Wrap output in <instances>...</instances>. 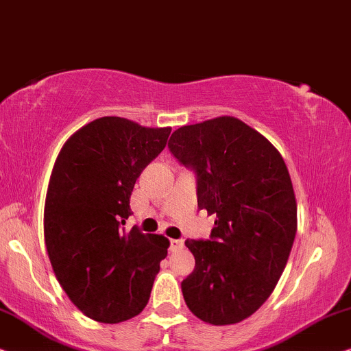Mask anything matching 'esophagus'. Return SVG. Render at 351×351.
<instances>
[{"label": "esophagus", "mask_w": 351, "mask_h": 351, "mask_svg": "<svg viewBox=\"0 0 351 351\" xmlns=\"http://www.w3.org/2000/svg\"><path fill=\"white\" fill-rule=\"evenodd\" d=\"M183 245H184L183 239H171V241H170V249H171V250H180V249H183Z\"/></svg>", "instance_id": "1"}]
</instances>
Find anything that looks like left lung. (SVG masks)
<instances>
[{"instance_id":"left-lung-1","label":"left lung","mask_w":351,"mask_h":351,"mask_svg":"<svg viewBox=\"0 0 351 351\" xmlns=\"http://www.w3.org/2000/svg\"><path fill=\"white\" fill-rule=\"evenodd\" d=\"M173 156L197 173V204L215 213L210 241L184 242L195 268L181 282L186 305L213 326L254 315L274 291L297 232V200L276 147L223 115L171 134Z\"/></svg>"}]
</instances>
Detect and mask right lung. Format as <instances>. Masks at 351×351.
Instances as JSON below:
<instances>
[{
	"instance_id": "obj_1",
	"label": "right lung",
	"mask_w": 351,
	"mask_h": 351,
	"mask_svg": "<svg viewBox=\"0 0 351 351\" xmlns=\"http://www.w3.org/2000/svg\"><path fill=\"white\" fill-rule=\"evenodd\" d=\"M171 128L101 117L60 149L45 202V244L56 278L91 319L117 324L147 305L170 241L125 232L134 183L167 146Z\"/></svg>"
}]
</instances>
